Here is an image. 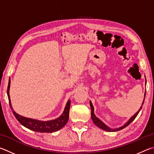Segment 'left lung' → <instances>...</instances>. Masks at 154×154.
<instances>
[{"label":"left lung","mask_w":154,"mask_h":154,"mask_svg":"<svg viewBox=\"0 0 154 154\" xmlns=\"http://www.w3.org/2000/svg\"><path fill=\"white\" fill-rule=\"evenodd\" d=\"M145 84H146V82H145ZM144 100H143V103H142V105H141V108H140V109H139V110H138V112H137L134 114V115L131 117V118L128 120V121H127V122H126V123L123 125V126H122V127H119V128H110V127H108V126H106L104 122H103L101 120H100L98 118H97V117H96V116L95 115V114H94V106H93V105H92V103H91V102L90 101L89 102V103H90V106H91V119H92V121H93V122H94V123L96 125L97 127H98L99 128H102V129H103V130H104V131H108V132H114V131H119V130H121V129H122V128H125L126 127H127V126L129 125V124H131V122H132L133 121V120L135 119V118H136V116H137V114H139V111L141 110V109L142 108V106H143V103H144V100H145V95H144Z\"/></svg>","instance_id":"obj_1"}]
</instances>
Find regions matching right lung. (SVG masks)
Masks as SVG:
<instances>
[{
	"instance_id": "add662e5",
	"label": "right lung",
	"mask_w": 154,
	"mask_h": 154,
	"mask_svg": "<svg viewBox=\"0 0 154 154\" xmlns=\"http://www.w3.org/2000/svg\"><path fill=\"white\" fill-rule=\"evenodd\" d=\"M10 83L11 79L9 80V84H8L7 88V95L8 98H9V105L11 106V110L13 111V113L15 115L17 120L20 122V123L24 126L25 127L29 128L30 130L40 133H53L56 132L60 128H62L65 126L66 122H68L69 116V109L70 106H71V100H68L66 103V106L64 110L62 115L56 119L54 120H51V121H38V120L26 118V117L22 116L19 115L17 113H16L12 108L10 100V95H9V89H10Z\"/></svg>"
}]
</instances>
